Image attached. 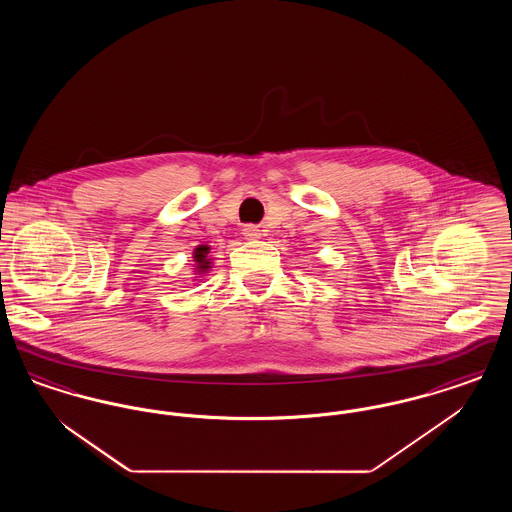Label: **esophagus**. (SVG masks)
<instances>
[{
  "instance_id": "obj_1",
  "label": "esophagus",
  "mask_w": 512,
  "mask_h": 512,
  "mask_svg": "<svg viewBox=\"0 0 512 512\" xmlns=\"http://www.w3.org/2000/svg\"><path fill=\"white\" fill-rule=\"evenodd\" d=\"M259 234H261V230H259L257 226H253V224H247L244 228V236L247 240H255V238H259Z\"/></svg>"
}]
</instances>
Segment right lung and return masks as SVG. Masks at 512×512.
<instances>
[{"instance_id": "1", "label": "right lung", "mask_w": 512, "mask_h": 512, "mask_svg": "<svg viewBox=\"0 0 512 512\" xmlns=\"http://www.w3.org/2000/svg\"><path fill=\"white\" fill-rule=\"evenodd\" d=\"M207 251H209V247H197V249H195V261L199 263V268H201V270H205V268L209 267Z\"/></svg>"}]
</instances>
